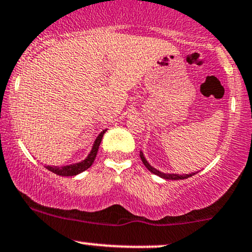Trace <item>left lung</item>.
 I'll return each mask as SVG.
<instances>
[{"label":"left lung","mask_w":252,"mask_h":252,"mask_svg":"<svg viewBox=\"0 0 252 252\" xmlns=\"http://www.w3.org/2000/svg\"><path fill=\"white\" fill-rule=\"evenodd\" d=\"M140 158L141 160H142V162L145 164V166L148 168V171H151L152 173H154V175L161 177V178L164 179H171V181H178V179H185V178H189V177H191L195 175V173H189V175H178V173H164L161 172V171L157 170V168H154L152 166L151 164L147 161V159H146L145 156H143L142 152H140ZM197 173V172H196Z\"/></svg>","instance_id":"1"}]
</instances>
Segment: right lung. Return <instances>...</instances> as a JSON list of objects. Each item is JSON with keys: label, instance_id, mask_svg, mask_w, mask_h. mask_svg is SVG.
Returning a JSON list of instances; mask_svg holds the SVG:
<instances>
[{"label": "right lung", "instance_id": "1", "mask_svg": "<svg viewBox=\"0 0 252 252\" xmlns=\"http://www.w3.org/2000/svg\"><path fill=\"white\" fill-rule=\"evenodd\" d=\"M107 129H104L103 131L100 132V134L96 136V139L94 141V143H93L92 146V149H91L90 154H88L87 157H86V159L81 160V161L79 162H75V164H70V165H65V166H45L48 168L49 171H51V172L56 173V175L59 176H63V177H70V176H76L79 175V173L84 172V171L87 170V168H90L92 166L93 161H94L95 157H96V153H98V149H99V146H100V142H101V139H103L105 131H106Z\"/></svg>", "mask_w": 252, "mask_h": 252}]
</instances>
